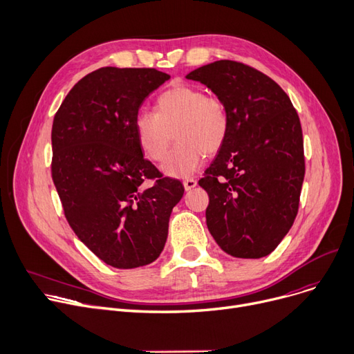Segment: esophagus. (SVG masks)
<instances>
[{
  "instance_id": "34e87169",
  "label": "esophagus",
  "mask_w": 354,
  "mask_h": 354,
  "mask_svg": "<svg viewBox=\"0 0 354 354\" xmlns=\"http://www.w3.org/2000/svg\"><path fill=\"white\" fill-rule=\"evenodd\" d=\"M183 186H184V189H186V192H190L197 186V181L194 178H187L183 181Z\"/></svg>"
}]
</instances>
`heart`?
Segmentation results:
<instances>
[{
  "mask_svg": "<svg viewBox=\"0 0 354 354\" xmlns=\"http://www.w3.org/2000/svg\"><path fill=\"white\" fill-rule=\"evenodd\" d=\"M133 129L144 156L162 161L173 141L176 148L162 164L165 176L184 178L196 173L205 154L221 149L227 138L229 115L225 104L203 89L178 85L160 95L156 112L141 111Z\"/></svg>",
  "mask_w": 354,
  "mask_h": 354,
  "instance_id": "obj_1",
  "label": "heart"
}]
</instances>
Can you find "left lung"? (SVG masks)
I'll use <instances>...</instances> for the list:
<instances>
[{
  "label": "left lung",
  "mask_w": 354,
  "mask_h": 354,
  "mask_svg": "<svg viewBox=\"0 0 354 354\" xmlns=\"http://www.w3.org/2000/svg\"><path fill=\"white\" fill-rule=\"evenodd\" d=\"M229 115L223 147L198 180L209 194L206 223L222 250L258 259L281 243L295 221L304 181V142L291 99L252 67L218 60L190 72Z\"/></svg>",
  "instance_id": "8db88e82"
}]
</instances>
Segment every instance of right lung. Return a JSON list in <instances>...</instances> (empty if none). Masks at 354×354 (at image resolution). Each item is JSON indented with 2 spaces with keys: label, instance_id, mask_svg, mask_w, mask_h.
<instances>
[{
  "label": "right lung",
  "instance_id": "obj_1",
  "mask_svg": "<svg viewBox=\"0 0 354 354\" xmlns=\"http://www.w3.org/2000/svg\"><path fill=\"white\" fill-rule=\"evenodd\" d=\"M170 75L102 67L67 93L52 128V176L67 222L106 265L132 269L164 249L184 187L144 158L133 121ZM148 179H154L147 186Z\"/></svg>",
  "mask_w": 354,
  "mask_h": 354
}]
</instances>
